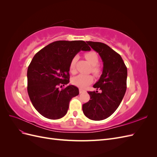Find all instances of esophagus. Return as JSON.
<instances>
[{
	"instance_id": "obj_1",
	"label": "esophagus",
	"mask_w": 157,
	"mask_h": 157,
	"mask_svg": "<svg viewBox=\"0 0 157 157\" xmlns=\"http://www.w3.org/2000/svg\"><path fill=\"white\" fill-rule=\"evenodd\" d=\"M85 92L84 90H83V89H82V88H79V93H80V94L83 93V92Z\"/></svg>"
}]
</instances>
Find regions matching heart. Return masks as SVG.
Masks as SVG:
<instances>
[{"mask_svg": "<svg viewBox=\"0 0 157 157\" xmlns=\"http://www.w3.org/2000/svg\"><path fill=\"white\" fill-rule=\"evenodd\" d=\"M85 58L88 62L92 65V73L98 77L101 73V69L98 65L99 61V56L96 52L90 51L87 52L84 54ZM78 59V57L77 56H74L71 60L69 63V71L71 73H75L76 71V63ZM72 83L79 88H86L89 84L93 82V77L91 75H82L80 74L76 77H73L71 80Z\"/></svg>", "mask_w": 157, "mask_h": 157, "instance_id": "b5f03b06", "label": "heart"}]
</instances>
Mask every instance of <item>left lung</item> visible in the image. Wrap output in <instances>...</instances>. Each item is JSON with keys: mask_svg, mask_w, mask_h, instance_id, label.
Returning <instances> with one entry per match:
<instances>
[{"mask_svg": "<svg viewBox=\"0 0 157 157\" xmlns=\"http://www.w3.org/2000/svg\"><path fill=\"white\" fill-rule=\"evenodd\" d=\"M100 56L103 62V73L94 88L101 92H88L90 100L83 104L84 115L93 121L110 117L119 106L126 90L127 68L121 56L107 44L87 41Z\"/></svg>", "mask_w": 157, "mask_h": 157, "instance_id": "8db88e82", "label": "left lung"}]
</instances>
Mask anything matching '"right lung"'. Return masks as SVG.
<instances>
[{"mask_svg":"<svg viewBox=\"0 0 157 157\" xmlns=\"http://www.w3.org/2000/svg\"><path fill=\"white\" fill-rule=\"evenodd\" d=\"M83 40H58L41 49L27 69V92L36 110L49 119H59L67 113L71 99L79 94L69 85V63L80 50L90 51Z\"/></svg>","mask_w":157,"mask_h":157,"instance_id":"obj_1","label":"right lung"}]
</instances>
